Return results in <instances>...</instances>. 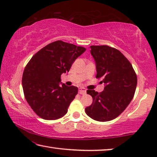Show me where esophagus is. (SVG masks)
Wrapping results in <instances>:
<instances>
[{
    "label": "esophagus",
    "instance_id": "obj_1",
    "mask_svg": "<svg viewBox=\"0 0 157 157\" xmlns=\"http://www.w3.org/2000/svg\"><path fill=\"white\" fill-rule=\"evenodd\" d=\"M86 89L83 88V87H81V88L79 89V94L84 95V94H86Z\"/></svg>",
    "mask_w": 157,
    "mask_h": 157
}]
</instances>
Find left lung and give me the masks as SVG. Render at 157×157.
Returning a JSON list of instances; mask_svg holds the SVG:
<instances>
[{
  "mask_svg": "<svg viewBox=\"0 0 157 157\" xmlns=\"http://www.w3.org/2000/svg\"><path fill=\"white\" fill-rule=\"evenodd\" d=\"M90 48L96 65V78H102L105 86L100 93L87 90L93 102L85 112L95 121H109L120 115L132 101L137 76L131 63L118 50L108 46Z\"/></svg>",
  "mask_w": 157,
  "mask_h": 157,
  "instance_id": "obj_1",
  "label": "left lung"
}]
</instances>
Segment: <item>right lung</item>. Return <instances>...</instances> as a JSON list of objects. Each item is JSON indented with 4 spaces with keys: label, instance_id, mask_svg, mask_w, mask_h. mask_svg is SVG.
<instances>
[{
    "label": "right lung",
    "instance_id": "add662e5",
    "mask_svg": "<svg viewBox=\"0 0 157 157\" xmlns=\"http://www.w3.org/2000/svg\"><path fill=\"white\" fill-rule=\"evenodd\" d=\"M85 50L84 47L56 41L29 61L23 71L22 86L25 100L36 115L45 120H57L67 113L78 88L60 83L61 75L68 72Z\"/></svg>",
    "mask_w": 157,
    "mask_h": 157
}]
</instances>
